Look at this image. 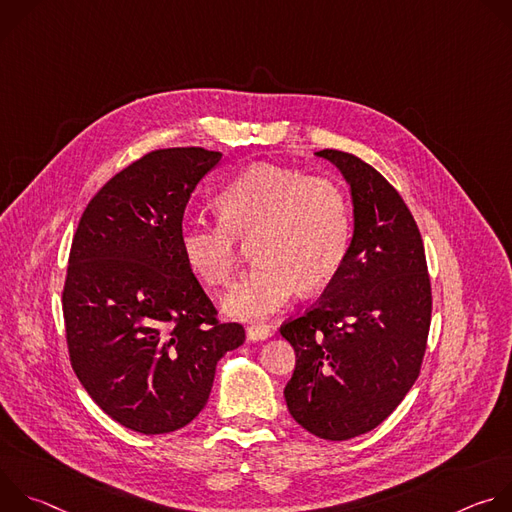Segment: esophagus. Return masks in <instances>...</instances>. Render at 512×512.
I'll use <instances>...</instances> for the list:
<instances>
[{
	"label": "esophagus",
	"mask_w": 512,
	"mask_h": 512,
	"mask_svg": "<svg viewBox=\"0 0 512 512\" xmlns=\"http://www.w3.org/2000/svg\"><path fill=\"white\" fill-rule=\"evenodd\" d=\"M271 336V330L267 326H261V324H253L247 328V338L253 340V342H261V340H267Z\"/></svg>",
	"instance_id": "obj_1"
}]
</instances>
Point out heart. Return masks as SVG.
<instances>
[{"instance_id": "obj_1", "label": "heart", "mask_w": 512, "mask_h": 512, "mask_svg": "<svg viewBox=\"0 0 512 512\" xmlns=\"http://www.w3.org/2000/svg\"><path fill=\"white\" fill-rule=\"evenodd\" d=\"M218 223L190 218L180 227L188 267L206 285H227L237 269L239 243L255 267L223 300L227 314L263 320L302 291L326 285L346 259L352 214L346 192L330 178L257 164L214 198Z\"/></svg>"}]
</instances>
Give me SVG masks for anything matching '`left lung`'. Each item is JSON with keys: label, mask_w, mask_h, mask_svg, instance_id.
I'll list each match as a JSON object with an SVG mask.
<instances>
[{"label": "left lung", "mask_w": 512, "mask_h": 512, "mask_svg": "<svg viewBox=\"0 0 512 512\" xmlns=\"http://www.w3.org/2000/svg\"><path fill=\"white\" fill-rule=\"evenodd\" d=\"M350 184L354 233L322 298L281 324L296 369L287 409L304 429L344 442L383 423L419 377L431 283L415 218L367 162L322 150Z\"/></svg>", "instance_id": "8db88e82"}]
</instances>
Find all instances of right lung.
I'll return each mask as SVG.
<instances>
[{
  "mask_svg": "<svg viewBox=\"0 0 512 512\" xmlns=\"http://www.w3.org/2000/svg\"><path fill=\"white\" fill-rule=\"evenodd\" d=\"M221 152L168 148L115 174L72 239L62 314L70 364L91 399L145 435L188 425L216 362L245 342L221 322L180 249L190 194Z\"/></svg>",
  "mask_w": 512,
  "mask_h": 512,
  "instance_id": "1",
  "label": "right lung"
}]
</instances>
